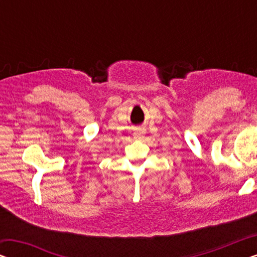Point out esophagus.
<instances>
[{"label":"esophagus","mask_w":257,"mask_h":257,"mask_svg":"<svg viewBox=\"0 0 257 257\" xmlns=\"http://www.w3.org/2000/svg\"><path fill=\"white\" fill-rule=\"evenodd\" d=\"M144 135H145V130H144L143 127L137 128L136 131H135V133H133V136H135L136 139H142L143 137H144Z\"/></svg>","instance_id":"34e87169"}]
</instances>
